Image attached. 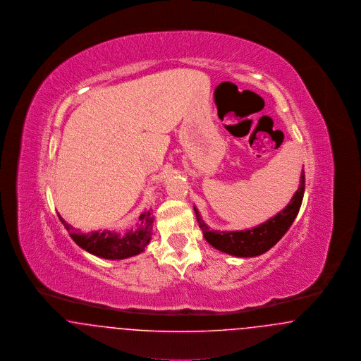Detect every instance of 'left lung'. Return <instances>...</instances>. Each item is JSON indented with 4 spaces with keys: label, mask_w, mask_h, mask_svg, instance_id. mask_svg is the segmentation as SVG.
I'll return each instance as SVG.
<instances>
[{
    "label": "left lung",
    "mask_w": 361,
    "mask_h": 361,
    "mask_svg": "<svg viewBox=\"0 0 361 361\" xmlns=\"http://www.w3.org/2000/svg\"><path fill=\"white\" fill-rule=\"evenodd\" d=\"M303 193H305V171H302L300 174L299 188L292 196L291 202L287 204V207L269 221L249 230H240V231L209 230V227L202 219L196 207H195V214L199 222V227L203 230L204 238L215 249L235 257H256L268 252L288 231V228L291 227L292 222L295 221L299 212V208L302 206Z\"/></svg>",
    "instance_id": "8db88e82"
}]
</instances>
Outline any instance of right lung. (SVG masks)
<instances>
[{"label":"right lung","instance_id":"obj_1","mask_svg":"<svg viewBox=\"0 0 361 361\" xmlns=\"http://www.w3.org/2000/svg\"><path fill=\"white\" fill-rule=\"evenodd\" d=\"M61 222L66 227L73 240L90 255L106 259H123L142 253L152 240L153 216L152 211H146L139 216L137 230H128L124 234L114 231H92L81 234L66 224L59 215Z\"/></svg>","mask_w":361,"mask_h":361}]
</instances>
